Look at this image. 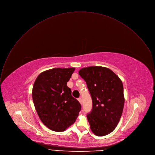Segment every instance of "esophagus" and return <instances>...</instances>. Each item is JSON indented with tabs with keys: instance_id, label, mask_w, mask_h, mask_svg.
<instances>
[{
	"instance_id": "34e87169",
	"label": "esophagus",
	"mask_w": 155,
	"mask_h": 155,
	"mask_svg": "<svg viewBox=\"0 0 155 155\" xmlns=\"http://www.w3.org/2000/svg\"><path fill=\"white\" fill-rule=\"evenodd\" d=\"M78 101H79V102L81 104H82V98H78Z\"/></svg>"
}]
</instances>
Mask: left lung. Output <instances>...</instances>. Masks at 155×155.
I'll use <instances>...</instances> for the list:
<instances>
[{"mask_svg":"<svg viewBox=\"0 0 155 155\" xmlns=\"http://www.w3.org/2000/svg\"><path fill=\"white\" fill-rule=\"evenodd\" d=\"M79 74L86 82L91 97L92 110L87 115L90 129L96 136L107 135L117 126L124 107L122 81L103 67L83 68Z\"/></svg>","mask_w":155,"mask_h":155,"instance_id":"1","label":"left lung"}]
</instances>
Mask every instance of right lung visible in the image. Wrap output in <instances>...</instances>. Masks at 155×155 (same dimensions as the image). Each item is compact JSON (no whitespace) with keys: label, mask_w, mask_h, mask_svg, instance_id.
Returning a JSON list of instances; mask_svg holds the SVG:
<instances>
[{"label":"right lung","mask_w":155,"mask_h":155,"mask_svg":"<svg viewBox=\"0 0 155 155\" xmlns=\"http://www.w3.org/2000/svg\"><path fill=\"white\" fill-rule=\"evenodd\" d=\"M74 68H55L37 78L32 88V99L43 124L52 131L62 132L75 122L81 104L71 96L67 82Z\"/></svg>","instance_id":"add662e5"}]
</instances>
